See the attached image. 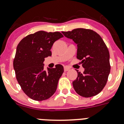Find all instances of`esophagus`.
Segmentation results:
<instances>
[{
    "label": "esophagus",
    "mask_w": 124,
    "mask_h": 124,
    "mask_svg": "<svg viewBox=\"0 0 124 124\" xmlns=\"http://www.w3.org/2000/svg\"><path fill=\"white\" fill-rule=\"evenodd\" d=\"M70 70V68L69 67H68V66H64V71H69V70Z\"/></svg>",
    "instance_id": "34e87169"
}]
</instances>
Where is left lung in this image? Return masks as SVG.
Wrapping results in <instances>:
<instances>
[{"mask_svg": "<svg viewBox=\"0 0 124 124\" xmlns=\"http://www.w3.org/2000/svg\"><path fill=\"white\" fill-rule=\"evenodd\" d=\"M77 44V58L81 60L83 73L78 72L73 82L76 93L82 97L98 94L105 87L110 71L109 52L99 34L91 29L76 28L62 31Z\"/></svg>", "mask_w": 124, "mask_h": 124, "instance_id": "obj_1", "label": "left lung"}]
</instances>
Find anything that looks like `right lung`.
Here are the masks:
<instances>
[{
    "instance_id": "obj_1",
    "label": "right lung",
    "mask_w": 124,
    "mask_h": 124,
    "mask_svg": "<svg viewBox=\"0 0 124 124\" xmlns=\"http://www.w3.org/2000/svg\"><path fill=\"white\" fill-rule=\"evenodd\" d=\"M62 37L58 31H39L25 37L17 45L13 63L16 78L23 91L33 100L49 99L56 90L63 66L56 64L46 71L43 61L51 56L53 43Z\"/></svg>"
}]
</instances>
